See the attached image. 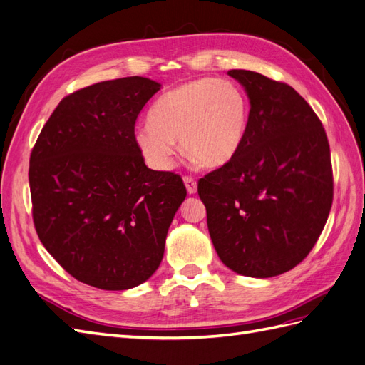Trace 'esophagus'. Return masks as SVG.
Listing matches in <instances>:
<instances>
[{
    "mask_svg": "<svg viewBox=\"0 0 365 365\" xmlns=\"http://www.w3.org/2000/svg\"><path fill=\"white\" fill-rule=\"evenodd\" d=\"M184 184L185 189L189 192V195H195L197 190V182L192 178V176H184Z\"/></svg>",
    "mask_w": 365,
    "mask_h": 365,
    "instance_id": "34e87169",
    "label": "esophagus"
}]
</instances>
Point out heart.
Listing matches in <instances>:
<instances>
[{
    "label": "heart",
    "mask_w": 365,
    "mask_h": 365,
    "mask_svg": "<svg viewBox=\"0 0 365 365\" xmlns=\"http://www.w3.org/2000/svg\"><path fill=\"white\" fill-rule=\"evenodd\" d=\"M248 102L225 79L201 77L181 83L152 105L149 123L135 129L137 148L150 168L168 170L180 140L187 157L219 169L236 157L245 138Z\"/></svg>",
    "instance_id": "heart-1"
}]
</instances>
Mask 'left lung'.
<instances>
[{
    "mask_svg": "<svg viewBox=\"0 0 365 365\" xmlns=\"http://www.w3.org/2000/svg\"><path fill=\"white\" fill-rule=\"evenodd\" d=\"M245 138L228 164L207 173L197 193L213 247L225 267L268 279L297 267L315 245L334 200L322 121L292 86L248 71Z\"/></svg>",
    "mask_w": 365,
    "mask_h": 365,
    "instance_id": "1",
    "label": "left lung"
}]
</instances>
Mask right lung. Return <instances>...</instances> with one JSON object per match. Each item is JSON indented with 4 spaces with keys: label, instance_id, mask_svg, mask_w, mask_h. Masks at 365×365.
<instances>
[{
    "label": "right lung",
    "instance_id": "1",
    "mask_svg": "<svg viewBox=\"0 0 365 365\" xmlns=\"http://www.w3.org/2000/svg\"><path fill=\"white\" fill-rule=\"evenodd\" d=\"M161 85L132 76L63 97L30 155L33 222L76 280L105 291L145 283L185 200L180 175L152 170L135 143L140 111Z\"/></svg>",
    "mask_w": 365,
    "mask_h": 365
}]
</instances>
